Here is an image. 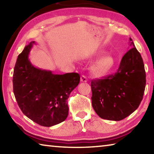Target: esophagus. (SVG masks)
<instances>
[{"label": "esophagus", "mask_w": 154, "mask_h": 154, "mask_svg": "<svg viewBox=\"0 0 154 154\" xmlns=\"http://www.w3.org/2000/svg\"><path fill=\"white\" fill-rule=\"evenodd\" d=\"M81 82H88L87 77L84 76V75H82V77H81Z\"/></svg>", "instance_id": "34e87169"}]
</instances>
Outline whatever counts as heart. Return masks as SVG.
Returning <instances> with one entry per match:
<instances>
[{"instance_id":"heart-1","label":"heart","mask_w":154,"mask_h":154,"mask_svg":"<svg viewBox=\"0 0 154 154\" xmlns=\"http://www.w3.org/2000/svg\"><path fill=\"white\" fill-rule=\"evenodd\" d=\"M116 64L114 58L111 55L102 56L92 66V71L97 76L103 77L113 71Z\"/></svg>"}]
</instances>
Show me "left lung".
<instances>
[{
  "mask_svg": "<svg viewBox=\"0 0 154 154\" xmlns=\"http://www.w3.org/2000/svg\"><path fill=\"white\" fill-rule=\"evenodd\" d=\"M129 45L132 48L124 54L116 73L91 82L92 106L103 119L122 120L137 109L143 99L144 63L131 38Z\"/></svg>",
  "mask_w": 154,
  "mask_h": 154,
  "instance_id": "1",
  "label": "left lung"
}]
</instances>
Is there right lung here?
Instances as JSON below:
<instances>
[{"mask_svg": "<svg viewBox=\"0 0 154 154\" xmlns=\"http://www.w3.org/2000/svg\"><path fill=\"white\" fill-rule=\"evenodd\" d=\"M35 41L18 56L15 65L13 85L18 105L26 116L43 126L50 127L64 122L69 113L67 100L79 85L77 72L64 75L35 67L29 54Z\"/></svg>", "mask_w": 154, "mask_h": 154, "instance_id": "1", "label": "right lung"}]
</instances>
